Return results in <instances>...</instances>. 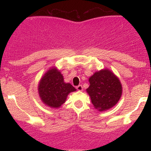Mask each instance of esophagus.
I'll return each instance as SVG.
<instances>
[{
  "label": "esophagus",
  "mask_w": 151,
  "mask_h": 151,
  "mask_svg": "<svg viewBox=\"0 0 151 151\" xmlns=\"http://www.w3.org/2000/svg\"><path fill=\"white\" fill-rule=\"evenodd\" d=\"M76 88H77V89L78 90V91H82V90H83L82 85H81V84H80V85H78Z\"/></svg>",
  "instance_id": "34e87169"
}]
</instances>
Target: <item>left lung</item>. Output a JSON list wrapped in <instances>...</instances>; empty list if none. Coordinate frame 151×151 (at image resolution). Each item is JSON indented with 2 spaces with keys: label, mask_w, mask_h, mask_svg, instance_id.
Segmentation results:
<instances>
[{
  "label": "left lung",
  "mask_w": 151,
  "mask_h": 151,
  "mask_svg": "<svg viewBox=\"0 0 151 151\" xmlns=\"http://www.w3.org/2000/svg\"><path fill=\"white\" fill-rule=\"evenodd\" d=\"M86 91L93 106L100 111L107 110L117 104L122 93V86L117 77L108 70L94 73L89 79Z\"/></svg>",
  "instance_id": "left-lung-1"
}]
</instances>
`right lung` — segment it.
Masks as SVG:
<instances>
[{"mask_svg":"<svg viewBox=\"0 0 151 151\" xmlns=\"http://www.w3.org/2000/svg\"><path fill=\"white\" fill-rule=\"evenodd\" d=\"M76 89L64 82L62 74L55 68L50 70L42 78L38 86L42 102L52 108H58L66 101L67 95Z\"/></svg>","mask_w":151,"mask_h":151,"instance_id":"right-lung-1","label":"right lung"}]
</instances>
